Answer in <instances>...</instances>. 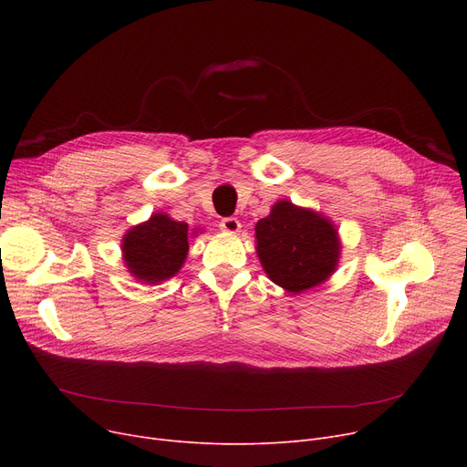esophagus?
Masks as SVG:
<instances>
[{
    "label": "esophagus",
    "instance_id": "esophagus-1",
    "mask_svg": "<svg viewBox=\"0 0 467 467\" xmlns=\"http://www.w3.org/2000/svg\"><path fill=\"white\" fill-rule=\"evenodd\" d=\"M219 227L223 233H229V234H236L240 231V221L236 217H223L219 221Z\"/></svg>",
    "mask_w": 467,
    "mask_h": 467
}]
</instances>
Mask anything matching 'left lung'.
Wrapping results in <instances>:
<instances>
[{
  "label": "left lung",
  "instance_id": "1",
  "mask_svg": "<svg viewBox=\"0 0 467 467\" xmlns=\"http://www.w3.org/2000/svg\"><path fill=\"white\" fill-rule=\"evenodd\" d=\"M263 271L289 293L324 284L338 265L340 240L327 217L280 201L255 225Z\"/></svg>",
  "mask_w": 467,
  "mask_h": 467
}]
</instances>
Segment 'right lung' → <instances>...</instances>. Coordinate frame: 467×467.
Listing matches in <instances>:
<instances>
[{
    "mask_svg": "<svg viewBox=\"0 0 467 467\" xmlns=\"http://www.w3.org/2000/svg\"><path fill=\"white\" fill-rule=\"evenodd\" d=\"M196 234V231L192 233ZM191 231L168 213H153L122 236V261L143 284H159L180 273L189 252Z\"/></svg>",
    "mask_w": 467,
    "mask_h": 467,
    "instance_id": "obj_1",
    "label": "right lung"
}]
</instances>
